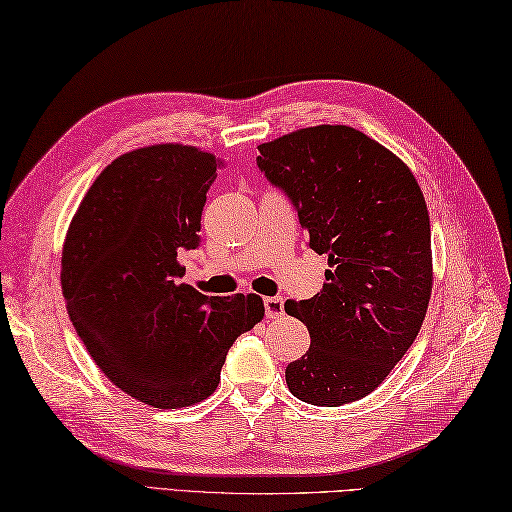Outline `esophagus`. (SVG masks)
Listing matches in <instances>:
<instances>
[{
    "label": "esophagus",
    "instance_id": "obj_1",
    "mask_svg": "<svg viewBox=\"0 0 512 512\" xmlns=\"http://www.w3.org/2000/svg\"><path fill=\"white\" fill-rule=\"evenodd\" d=\"M263 305H265L267 318H278V316L285 314V301L281 296H267Z\"/></svg>",
    "mask_w": 512,
    "mask_h": 512
}]
</instances>
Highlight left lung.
<instances>
[{"label": "left lung", "mask_w": 512, "mask_h": 512, "mask_svg": "<svg viewBox=\"0 0 512 512\" xmlns=\"http://www.w3.org/2000/svg\"><path fill=\"white\" fill-rule=\"evenodd\" d=\"M258 151V169L292 200L310 247L330 265L321 294L285 303L312 339L287 365V388L312 406L359 401L403 359L426 318V200L406 162L343 124L287 133Z\"/></svg>", "instance_id": "8db88e82"}]
</instances>
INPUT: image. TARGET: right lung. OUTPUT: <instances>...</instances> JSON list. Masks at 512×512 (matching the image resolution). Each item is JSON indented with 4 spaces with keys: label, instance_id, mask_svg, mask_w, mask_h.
Returning <instances> with one entry per match:
<instances>
[{
    "label": "right lung",
    "instance_id": "add662e5",
    "mask_svg": "<svg viewBox=\"0 0 512 512\" xmlns=\"http://www.w3.org/2000/svg\"><path fill=\"white\" fill-rule=\"evenodd\" d=\"M220 160L153 144L106 167L66 231L62 292L86 350L129 397L160 410L214 394L229 347L265 316L256 294L205 296L180 283L200 245Z\"/></svg>",
    "mask_w": 512,
    "mask_h": 512
}]
</instances>
